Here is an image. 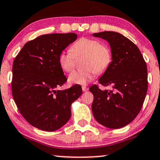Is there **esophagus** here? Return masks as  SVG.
Returning a JSON list of instances; mask_svg holds the SVG:
<instances>
[{
  "instance_id": "obj_1",
  "label": "esophagus",
  "mask_w": 160,
  "mask_h": 160,
  "mask_svg": "<svg viewBox=\"0 0 160 160\" xmlns=\"http://www.w3.org/2000/svg\"><path fill=\"white\" fill-rule=\"evenodd\" d=\"M89 89V88L87 87H86V86H82V90L84 91V92H86V91H87Z\"/></svg>"
}]
</instances>
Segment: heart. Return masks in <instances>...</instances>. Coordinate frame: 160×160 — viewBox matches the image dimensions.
<instances>
[{
	"label": "heart",
	"mask_w": 160,
	"mask_h": 160,
	"mask_svg": "<svg viewBox=\"0 0 160 160\" xmlns=\"http://www.w3.org/2000/svg\"><path fill=\"white\" fill-rule=\"evenodd\" d=\"M84 57L82 65L84 68L70 74L69 82L72 84L84 85L93 79L95 73H104L110 66L112 56L111 50L97 39L81 38L73 43L70 51L59 54L58 63L63 71L69 73L76 64V59Z\"/></svg>",
	"instance_id": "b5f03b06"
}]
</instances>
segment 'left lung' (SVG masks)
Listing matches in <instances>:
<instances>
[{
    "instance_id": "obj_1",
    "label": "left lung",
    "mask_w": 160,
    "mask_h": 160,
    "mask_svg": "<svg viewBox=\"0 0 160 160\" xmlns=\"http://www.w3.org/2000/svg\"><path fill=\"white\" fill-rule=\"evenodd\" d=\"M109 43L112 62L98 82L112 89L89 88L94 100L92 110L95 119L106 128H121L135 119L143 106L148 89L147 67L138 47L119 32L94 33Z\"/></svg>"
}]
</instances>
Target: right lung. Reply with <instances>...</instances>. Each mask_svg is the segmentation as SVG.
Returning a JSON list of instances; mask_svg holds the SVG:
<instances>
[{"mask_svg":"<svg viewBox=\"0 0 160 160\" xmlns=\"http://www.w3.org/2000/svg\"><path fill=\"white\" fill-rule=\"evenodd\" d=\"M77 35H41L24 45L12 67L13 98L28 123L44 131L58 130L71 118V105L82 93L73 85L64 90L58 87L67 81L58 63V56Z\"/></svg>","mask_w":160,"mask_h":160,"instance_id":"right-lung-1","label":"right lung"}]
</instances>
